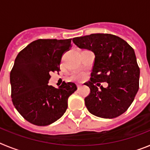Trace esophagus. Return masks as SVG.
I'll return each instance as SVG.
<instances>
[{"label": "esophagus", "instance_id": "obj_1", "mask_svg": "<svg viewBox=\"0 0 150 150\" xmlns=\"http://www.w3.org/2000/svg\"><path fill=\"white\" fill-rule=\"evenodd\" d=\"M81 87H82V85H80V84L77 85V88H78V90H79V89H80V88H81Z\"/></svg>", "mask_w": 150, "mask_h": 150}]
</instances>
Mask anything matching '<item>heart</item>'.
<instances>
[{
  "label": "heart",
  "instance_id": "1",
  "mask_svg": "<svg viewBox=\"0 0 150 150\" xmlns=\"http://www.w3.org/2000/svg\"><path fill=\"white\" fill-rule=\"evenodd\" d=\"M76 77H77V79H83L84 78V75L83 74H76Z\"/></svg>",
  "mask_w": 150,
  "mask_h": 150
}]
</instances>
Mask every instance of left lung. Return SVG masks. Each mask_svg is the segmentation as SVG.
Listing matches in <instances>:
<instances>
[{
  "mask_svg": "<svg viewBox=\"0 0 150 150\" xmlns=\"http://www.w3.org/2000/svg\"><path fill=\"white\" fill-rule=\"evenodd\" d=\"M81 50L95 54L91 79L85 83L90 94L85 98L86 107L94 116L113 119L132 104L139 89L140 69L134 50L122 38L110 34H92L73 38ZM107 81V88L99 90L95 83ZM99 83H97V84Z\"/></svg>",
  "mask_w": 150,
  "mask_h": 150,
  "instance_id": "1",
  "label": "left lung"
}]
</instances>
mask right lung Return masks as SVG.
<instances>
[{
	"instance_id": "right-lung-1",
	"label": "right lung",
	"mask_w": 150,
	"mask_h": 150,
	"mask_svg": "<svg viewBox=\"0 0 150 150\" xmlns=\"http://www.w3.org/2000/svg\"><path fill=\"white\" fill-rule=\"evenodd\" d=\"M71 39L37 40L18 54L10 72L11 98L18 112L29 122L44 126L65 112L68 98L77 89L64 82L59 88L49 86L50 74L60 70L62 54Z\"/></svg>"
}]
</instances>
